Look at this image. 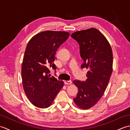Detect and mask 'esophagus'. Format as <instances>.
Wrapping results in <instances>:
<instances>
[{"label": "esophagus", "instance_id": "34e87169", "mask_svg": "<svg viewBox=\"0 0 130 130\" xmlns=\"http://www.w3.org/2000/svg\"><path fill=\"white\" fill-rule=\"evenodd\" d=\"M64 83L66 85H69L72 83V82H71V80H65L64 81Z\"/></svg>", "mask_w": 130, "mask_h": 130}]
</instances>
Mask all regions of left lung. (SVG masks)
I'll return each instance as SVG.
<instances>
[{
  "mask_svg": "<svg viewBox=\"0 0 130 130\" xmlns=\"http://www.w3.org/2000/svg\"><path fill=\"white\" fill-rule=\"evenodd\" d=\"M71 37L78 43L83 60L82 69H88L86 81L75 80L78 88L74 101L82 109H89L101 98L112 72L113 55L111 45L101 32L94 28L73 33Z\"/></svg>",
  "mask_w": 130,
  "mask_h": 130,
  "instance_id": "left-lung-1",
  "label": "left lung"
}]
</instances>
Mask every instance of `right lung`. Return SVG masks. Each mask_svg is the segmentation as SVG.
I'll return each mask as SVG.
<instances>
[{"label": "right lung", "instance_id": "1", "mask_svg": "<svg viewBox=\"0 0 130 130\" xmlns=\"http://www.w3.org/2000/svg\"><path fill=\"white\" fill-rule=\"evenodd\" d=\"M68 32L46 31L29 40L22 66V78L24 92L35 106L46 108L51 106L63 82L48 75V68L54 70L55 55L59 47L69 36Z\"/></svg>", "mask_w": 130, "mask_h": 130}]
</instances>
